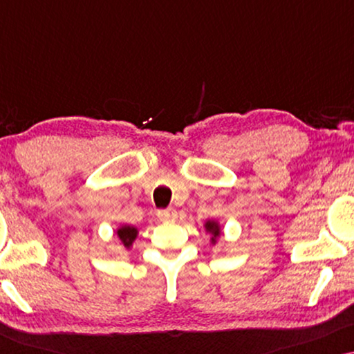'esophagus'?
Masks as SVG:
<instances>
[{"instance_id":"1","label":"esophagus","mask_w":354,"mask_h":354,"mask_svg":"<svg viewBox=\"0 0 354 354\" xmlns=\"http://www.w3.org/2000/svg\"><path fill=\"white\" fill-rule=\"evenodd\" d=\"M158 217L161 221H174L177 217V212L174 209H159Z\"/></svg>"}]
</instances>
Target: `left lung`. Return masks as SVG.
Instances as JSON below:
<instances>
[{"instance_id":"8db88e82","label":"left lung","mask_w":354,"mask_h":354,"mask_svg":"<svg viewBox=\"0 0 354 354\" xmlns=\"http://www.w3.org/2000/svg\"><path fill=\"white\" fill-rule=\"evenodd\" d=\"M206 230H209V232H212V241H216V239L217 236H219V234H221V230H219V225L216 224V222H206Z\"/></svg>"}]
</instances>
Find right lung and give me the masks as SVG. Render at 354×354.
<instances>
[{"label":"right lung","instance_id":"add662e5","mask_svg":"<svg viewBox=\"0 0 354 354\" xmlns=\"http://www.w3.org/2000/svg\"><path fill=\"white\" fill-rule=\"evenodd\" d=\"M118 235H119L120 241L124 243L125 248H129V246L132 245V241L135 240V236H137V229H135V227H130V225H124L118 230Z\"/></svg>","mask_w":354,"mask_h":354}]
</instances>
